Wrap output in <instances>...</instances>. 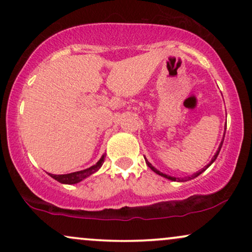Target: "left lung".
<instances>
[{"mask_svg": "<svg viewBox=\"0 0 252 252\" xmlns=\"http://www.w3.org/2000/svg\"><path fill=\"white\" fill-rule=\"evenodd\" d=\"M224 136H225V134H224ZM222 142H224V138H222V141L220 142V144H219V147H218V150H217V153L215 154V156H213L212 158V160L210 161V163L209 164H206V166L204 167V168L202 169H200L199 170V172H196V173H194V174L193 175H190V176H185V178H175V176H170V175H167V174H163L162 172H160V170H158L155 168L154 166H153L152 163L149 162L148 160H147L146 158H144V160H146V163L148 164V167L150 169L153 170V172H155L156 174H158V175H161V176H163V178H166V179H168V180H172V181H179V182H184V181H189V180H192V179H194V178H196V176H199L201 174V173H204L205 170H206L207 168H209V167L211 166V164H212L213 162H215L216 161V158H217V156L219 155V152H220V149H221V146H222Z\"/></svg>", "mask_w": 252, "mask_h": 252, "instance_id": "8db88e82", "label": "left lung"}]
</instances>
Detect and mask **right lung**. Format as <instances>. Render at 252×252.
Masks as SVG:
<instances>
[{"label":"right lung","instance_id":"right-lung-1","mask_svg":"<svg viewBox=\"0 0 252 252\" xmlns=\"http://www.w3.org/2000/svg\"><path fill=\"white\" fill-rule=\"evenodd\" d=\"M104 160H105V154L98 160V162L96 164H94V166L89 167V168L86 169L79 170V172L70 173V174H60V175L51 174V173H48V175H50L51 178H53L54 180L59 181L60 184L74 185V184H78V182L83 181L84 179L89 178V176H91L92 174H94V173L98 172L100 167H102V164L104 163Z\"/></svg>","mask_w":252,"mask_h":252}]
</instances>
